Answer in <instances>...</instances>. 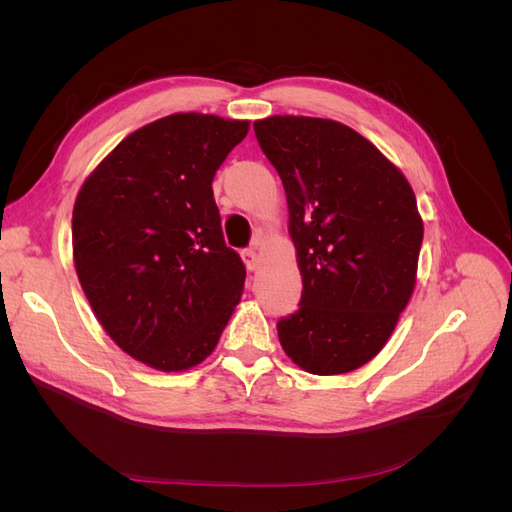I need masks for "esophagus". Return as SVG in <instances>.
<instances>
[{"instance_id": "esophagus-1", "label": "esophagus", "mask_w": 512, "mask_h": 512, "mask_svg": "<svg viewBox=\"0 0 512 512\" xmlns=\"http://www.w3.org/2000/svg\"><path fill=\"white\" fill-rule=\"evenodd\" d=\"M241 256H243V262H245L247 269H250V271H256V269H258L260 258H258V252L254 250V247H247V250L241 252Z\"/></svg>"}]
</instances>
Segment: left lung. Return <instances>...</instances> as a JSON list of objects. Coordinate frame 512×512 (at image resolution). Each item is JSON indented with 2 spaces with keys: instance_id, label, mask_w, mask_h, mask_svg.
<instances>
[{
  "instance_id": "obj_1",
  "label": "left lung",
  "mask_w": 512,
  "mask_h": 512,
  "mask_svg": "<svg viewBox=\"0 0 512 512\" xmlns=\"http://www.w3.org/2000/svg\"><path fill=\"white\" fill-rule=\"evenodd\" d=\"M280 175L303 277L280 344L309 374H346L382 350L416 282L423 222L406 177L359 132L331 119L254 123Z\"/></svg>"
}]
</instances>
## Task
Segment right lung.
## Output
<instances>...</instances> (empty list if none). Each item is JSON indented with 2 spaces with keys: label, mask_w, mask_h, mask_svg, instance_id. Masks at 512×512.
I'll use <instances>...</instances> for the list:
<instances>
[{
  "label": "right lung",
  "mask_w": 512,
  "mask_h": 512,
  "mask_svg": "<svg viewBox=\"0 0 512 512\" xmlns=\"http://www.w3.org/2000/svg\"><path fill=\"white\" fill-rule=\"evenodd\" d=\"M250 123L177 113L136 130L76 196L74 267L113 342L181 371L218 346L245 265L226 245L211 181Z\"/></svg>",
  "instance_id": "obj_1"
}]
</instances>
